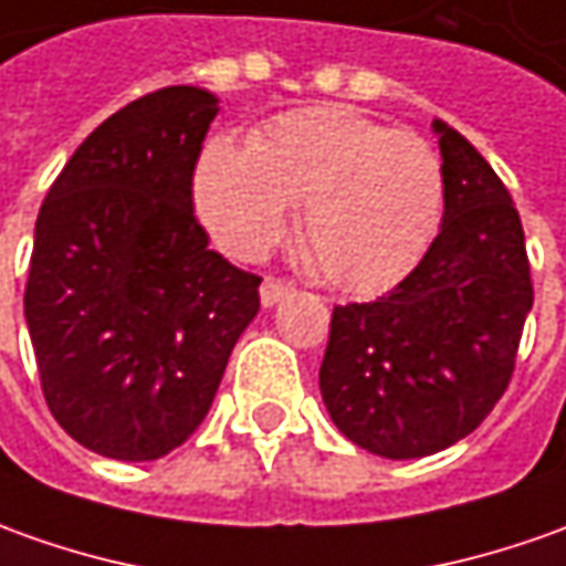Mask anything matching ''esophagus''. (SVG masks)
Listing matches in <instances>:
<instances>
[{
	"instance_id": "obj_1",
	"label": "esophagus",
	"mask_w": 566,
	"mask_h": 566,
	"mask_svg": "<svg viewBox=\"0 0 566 566\" xmlns=\"http://www.w3.org/2000/svg\"><path fill=\"white\" fill-rule=\"evenodd\" d=\"M291 291H294V287H291L287 282H279V279H263V284H260V303H263V306H275V303H282Z\"/></svg>"
}]
</instances>
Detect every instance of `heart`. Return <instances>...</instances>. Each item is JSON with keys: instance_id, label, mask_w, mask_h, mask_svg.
I'll use <instances>...</instances> for the list:
<instances>
[{"instance_id": "obj_1", "label": "heart", "mask_w": 566, "mask_h": 566, "mask_svg": "<svg viewBox=\"0 0 566 566\" xmlns=\"http://www.w3.org/2000/svg\"><path fill=\"white\" fill-rule=\"evenodd\" d=\"M443 198L424 138L340 105L284 114L251 148L217 136L195 170V207L222 251L263 253L300 203L303 248L349 294L390 287L421 260Z\"/></svg>"}]
</instances>
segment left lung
I'll list each match as a JSON object with an SVG mask.
<instances>
[{
  "label": "left lung",
  "instance_id": "8db88e82",
  "mask_svg": "<svg viewBox=\"0 0 566 566\" xmlns=\"http://www.w3.org/2000/svg\"><path fill=\"white\" fill-rule=\"evenodd\" d=\"M443 226L421 263L371 303L334 306L318 368L337 430L380 459H424L493 412L514 371L533 282L509 188L468 138L433 120Z\"/></svg>",
  "mask_w": 566,
  "mask_h": 566
}]
</instances>
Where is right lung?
Returning a JSON list of instances; mask_svg holds the SVG:
<instances>
[{
    "mask_svg": "<svg viewBox=\"0 0 566 566\" xmlns=\"http://www.w3.org/2000/svg\"><path fill=\"white\" fill-rule=\"evenodd\" d=\"M219 98L170 86L111 114L36 219L24 315L42 394L80 446L164 459L198 430L260 279L207 248L191 176Z\"/></svg>",
    "mask_w": 566,
    "mask_h": 566,
    "instance_id": "1",
    "label": "right lung"
}]
</instances>
